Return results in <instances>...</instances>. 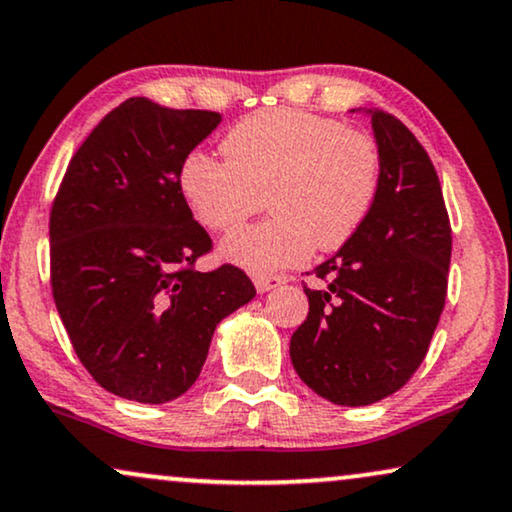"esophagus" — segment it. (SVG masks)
Segmentation results:
<instances>
[{"instance_id": "1", "label": "esophagus", "mask_w": 512, "mask_h": 512, "mask_svg": "<svg viewBox=\"0 0 512 512\" xmlns=\"http://www.w3.org/2000/svg\"><path fill=\"white\" fill-rule=\"evenodd\" d=\"M252 283H255L257 293H269V290L283 286V283H286V276L264 274V276H255V278H252Z\"/></svg>"}]
</instances>
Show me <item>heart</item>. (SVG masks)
<instances>
[{
	"label": "heart",
	"instance_id": "b5f03b06",
	"mask_svg": "<svg viewBox=\"0 0 512 512\" xmlns=\"http://www.w3.org/2000/svg\"><path fill=\"white\" fill-rule=\"evenodd\" d=\"M224 160L191 151L179 167L186 208L210 231H231L271 205L269 219L238 229L219 255L255 276L352 241L380 191V151L371 134L300 111H260L222 141Z\"/></svg>",
	"mask_w": 512,
	"mask_h": 512
}]
</instances>
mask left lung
<instances>
[{"label": "left lung", "mask_w": 512, "mask_h": 512, "mask_svg": "<svg viewBox=\"0 0 512 512\" xmlns=\"http://www.w3.org/2000/svg\"><path fill=\"white\" fill-rule=\"evenodd\" d=\"M354 113V111H352ZM380 191L352 241L314 269L307 319L290 338L302 383L338 406L401 390L428 354L446 300L451 224L435 165L394 115L364 108Z\"/></svg>", "instance_id": "left-lung-1"}]
</instances>
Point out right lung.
<instances>
[{
    "instance_id": "add662e5",
    "label": "right lung",
    "mask_w": 512,
    "mask_h": 512,
    "mask_svg": "<svg viewBox=\"0 0 512 512\" xmlns=\"http://www.w3.org/2000/svg\"><path fill=\"white\" fill-rule=\"evenodd\" d=\"M222 115L137 96L92 129L49 219L51 290L82 366L103 390L165 404L196 383L219 321L255 297L245 271H196L212 248L179 167Z\"/></svg>"
}]
</instances>
